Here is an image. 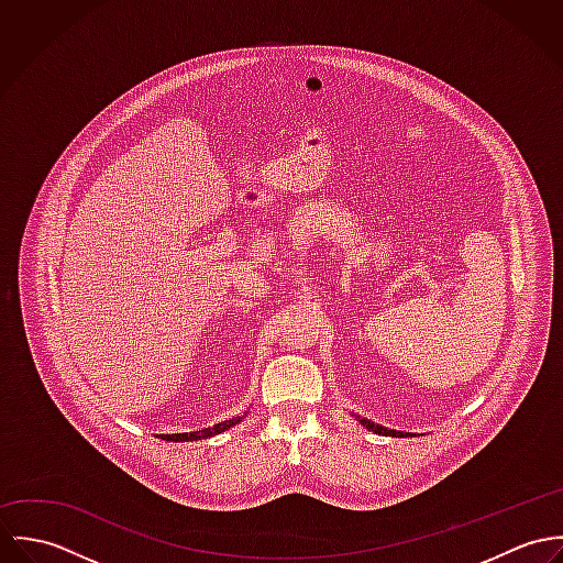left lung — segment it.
Wrapping results in <instances>:
<instances>
[{
  "instance_id": "obj_1",
  "label": "left lung",
  "mask_w": 563,
  "mask_h": 563,
  "mask_svg": "<svg viewBox=\"0 0 563 563\" xmlns=\"http://www.w3.org/2000/svg\"><path fill=\"white\" fill-rule=\"evenodd\" d=\"M368 431H373V433H379V435H393V438H399V435H409V433H402V431H395V429H386V427H382V424H375V422H371V420H366V418H357Z\"/></svg>"
}]
</instances>
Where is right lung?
<instances>
[{
  "label": "right lung",
  "instance_id": "add662e5",
  "mask_svg": "<svg viewBox=\"0 0 563 563\" xmlns=\"http://www.w3.org/2000/svg\"><path fill=\"white\" fill-rule=\"evenodd\" d=\"M242 416H236V418H232V420H223V422H219V424H214V427H208V429H201V431H190V433H166V435H161L162 440H168V442H190V440H203V438H212V435H217V433H223V431H228L230 427H234L236 422H241Z\"/></svg>",
  "mask_w": 563,
  "mask_h": 563
}]
</instances>
